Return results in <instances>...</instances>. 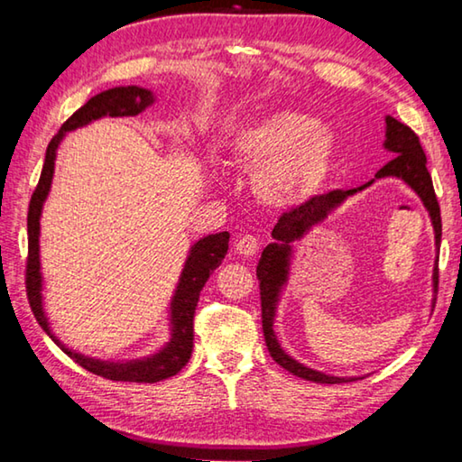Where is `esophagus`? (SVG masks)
<instances>
[{
    "label": "esophagus",
    "mask_w": 462,
    "mask_h": 462,
    "mask_svg": "<svg viewBox=\"0 0 462 462\" xmlns=\"http://www.w3.org/2000/svg\"><path fill=\"white\" fill-rule=\"evenodd\" d=\"M236 253L238 254H242V256H253V254H256L259 253V248H261V240L256 238V236H253V234H245V236H240L238 240H236Z\"/></svg>",
    "instance_id": "34e87169"
}]
</instances>
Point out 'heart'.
<instances>
[{
  "label": "heart",
  "mask_w": 462,
  "mask_h": 462,
  "mask_svg": "<svg viewBox=\"0 0 462 462\" xmlns=\"http://www.w3.org/2000/svg\"><path fill=\"white\" fill-rule=\"evenodd\" d=\"M232 156L254 173V191L269 206H291L326 181L334 156L330 130L308 116L267 114L232 140Z\"/></svg>",
  "instance_id": "heart-1"
}]
</instances>
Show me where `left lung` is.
<instances>
[{"mask_svg": "<svg viewBox=\"0 0 462 462\" xmlns=\"http://www.w3.org/2000/svg\"><path fill=\"white\" fill-rule=\"evenodd\" d=\"M387 140L385 148L395 156L391 159L385 167L377 171L374 179L381 177H400L408 183L413 191L420 195V199L424 201L426 209L432 217V226L436 232V246L440 248V236H442V220H440V206H438L432 177H430L426 169V152L420 144V138L416 132L410 126H405L400 120L391 118L387 116ZM373 179V181H374ZM373 181L365 183L363 187H356V189H334L324 195H314L301 206L291 208L289 212H283L279 217V222L273 228V242L267 248L263 250L259 267H256V279H259L261 287V311H263V332H264V342H267V348L273 356V361L283 366L285 371L293 373L295 377L314 381V383H348L355 379H344V377H332V374H324L314 369H308L301 363L293 361L291 356L285 355V350L279 346L277 336L273 332V319H275V310H277V300L281 287L285 285L287 273H289V256H291V242L301 238L311 226H316L324 220V217L332 212L334 208H338L340 203L356 191L369 187ZM434 289H438V263L434 269Z\"/></svg>", "mask_w": 462, "mask_h": 462, "instance_id": "1", "label": "left lung"}]
</instances>
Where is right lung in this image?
<instances>
[{
    "label": "right lung",
    "instance_id": "add662e5",
    "mask_svg": "<svg viewBox=\"0 0 462 462\" xmlns=\"http://www.w3.org/2000/svg\"><path fill=\"white\" fill-rule=\"evenodd\" d=\"M154 101L152 93L136 85H128V88H114L104 93H97L91 97L88 104L77 109V112L62 124L60 130L52 136L46 148L44 165L41 179L32 193L28 208V261H26V295L28 303L32 308V314L36 322L42 326V330L51 336V338L59 344L62 353L73 358L77 365L88 369L93 374L109 379V381H126V383H156L162 379H169L183 369L189 361L193 350V316L195 308H198L199 293L206 281L212 275L216 267H220L222 259L228 253V232L209 234V236L201 238L191 246V253L187 256V263L179 279L177 291L173 295V303H171V326H173V334L167 346L159 350V353L143 358V361H128V363H112V361H99V358H89L79 353L69 350L65 344L54 338L49 319L44 316L42 310V277H41V254H38V236H41V212L42 203L49 195L52 173H54V159H57V148L60 144L62 136L69 130L81 128L85 124L99 118H122V116H136L143 112Z\"/></svg>",
    "mask_w": 462,
    "mask_h": 462
}]
</instances>
